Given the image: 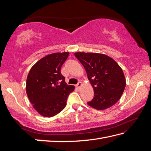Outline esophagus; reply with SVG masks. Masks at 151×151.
Segmentation results:
<instances>
[{"label":"esophagus","instance_id":"1","mask_svg":"<svg viewBox=\"0 0 151 151\" xmlns=\"http://www.w3.org/2000/svg\"><path fill=\"white\" fill-rule=\"evenodd\" d=\"M82 82H78V84H76V88H81V86H82Z\"/></svg>","mask_w":151,"mask_h":151}]
</instances>
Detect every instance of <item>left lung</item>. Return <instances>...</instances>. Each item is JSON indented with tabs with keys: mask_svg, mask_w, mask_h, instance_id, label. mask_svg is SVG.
Returning <instances> with one entry per match:
<instances>
[{
	"mask_svg": "<svg viewBox=\"0 0 151 151\" xmlns=\"http://www.w3.org/2000/svg\"><path fill=\"white\" fill-rule=\"evenodd\" d=\"M75 56L84 67L94 89V97L88 104L102 110L116 103L126 86L123 70L117 62L103 54L75 52Z\"/></svg>",
	"mask_w": 151,
	"mask_h": 151,
	"instance_id": "8db88e82",
	"label": "left lung"
}]
</instances>
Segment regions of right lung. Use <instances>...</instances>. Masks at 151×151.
I'll list each match as a JSON object with an SVG mask.
<instances>
[{"instance_id":"right-lung-1","label":"right lung","mask_w":151,"mask_h":151,"mask_svg":"<svg viewBox=\"0 0 151 151\" xmlns=\"http://www.w3.org/2000/svg\"><path fill=\"white\" fill-rule=\"evenodd\" d=\"M69 53H53L40 60L32 67L27 79L28 97L38 113L50 117L65 107L75 86L67 85L61 68Z\"/></svg>"}]
</instances>
